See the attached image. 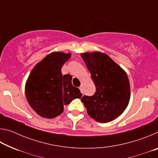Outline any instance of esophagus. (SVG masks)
<instances>
[{"label": "esophagus", "mask_w": 158, "mask_h": 158, "mask_svg": "<svg viewBox=\"0 0 158 158\" xmlns=\"http://www.w3.org/2000/svg\"><path fill=\"white\" fill-rule=\"evenodd\" d=\"M79 89H80V90H81V93H83V85H81V86L79 87Z\"/></svg>", "instance_id": "esophagus-1"}]
</instances>
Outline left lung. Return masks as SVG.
<instances>
[{"mask_svg": "<svg viewBox=\"0 0 158 158\" xmlns=\"http://www.w3.org/2000/svg\"><path fill=\"white\" fill-rule=\"evenodd\" d=\"M94 82L96 92L84 95L81 102L89 116L100 123L113 121L128 105L130 85L125 72L106 53H81Z\"/></svg>", "mask_w": 158, "mask_h": 158, "instance_id": "1", "label": "left lung"}]
</instances>
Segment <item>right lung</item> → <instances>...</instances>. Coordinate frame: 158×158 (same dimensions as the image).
I'll list each match as a JSON object with an SVG mask.
<instances>
[{
  "instance_id": "obj_1",
  "label": "right lung",
  "mask_w": 158,
  "mask_h": 158,
  "mask_svg": "<svg viewBox=\"0 0 158 158\" xmlns=\"http://www.w3.org/2000/svg\"><path fill=\"white\" fill-rule=\"evenodd\" d=\"M70 57L69 53H51L37 63L29 74L25 85L26 99L42 117H56L63 113L64 105L81 98L79 89L72 84V76L61 73L63 64Z\"/></svg>"
}]
</instances>
